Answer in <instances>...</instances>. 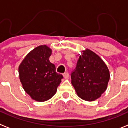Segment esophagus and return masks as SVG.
Wrapping results in <instances>:
<instances>
[{
    "mask_svg": "<svg viewBox=\"0 0 128 128\" xmlns=\"http://www.w3.org/2000/svg\"><path fill=\"white\" fill-rule=\"evenodd\" d=\"M63 77H64L65 79H68V77H69V74H68V72H65V73L63 74Z\"/></svg>",
    "mask_w": 128,
    "mask_h": 128,
    "instance_id": "obj_1",
    "label": "esophagus"
}]
</instances>
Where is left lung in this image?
<instances>
[{"label":"left lung","mask_w":128,"mask_h":128,"mask_svg":"<svg viewBox=\"0 0 128 128\" xmlns=\"http://www.w3.org/2000/svg\"><path fill=\"white\" fill-rule=\"evenodd\" d=\"M82 52L75 70L71 74V84L79 98L93 101L106 91L110 79L109 70L95 52L90 49Z\"/></svg>","instance_id":"obj_1"}]
</instances>
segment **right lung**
I'll use <instances>...</instances> for the list:
<instances>
[{
    "mask_svg": "<svg viewBox=\"0 0 128 128\" xmlns=\"http://www.w3.org/2000/svg\"><path fill=\"white\" fill-rule=\"evenodd\" d=\"M52 52L46 45H40L28 52L18 68L23 88L30 98L39 102L50 100L56 94L63 76L56 72L50 62Z\"/></svg>",
    "mask_w": 128,
    "mask_h": 128,
    "instance_id": "add662e5",
    "label": "right lung"
}]
</instances>
